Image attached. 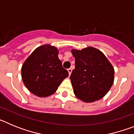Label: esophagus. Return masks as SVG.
Instances as JSON below:
<instances>
[{
    "label": "esophagus",
    "instance_id": "esophagus-1",
    "mask_svg": "<svg viewBox=\"0 0 134 134\" xmlns=\"http://www.w3.org/2000/svg\"><path fill=\"white\" fill-rule=\"evenodd\" d=\"M72 68H68V74H69V75H70L71 74V73H72Z\"/></svg>",
    "mask_w": 134,
    "mask_h": 134
}]
</instances>
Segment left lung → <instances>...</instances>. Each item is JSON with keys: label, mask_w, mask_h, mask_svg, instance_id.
<instances>
[{"label": "left lung", "mask_w": 134, "mask_h": 134, "mask_svg": "<svg viewBox=\"0 0 134 134\" xmlns=\"http://www.w3.org/2000/svg\"><path fill=\"white\" fill-rule=\"evenodd\" d=\"M75 69L70 79L75 96L85 103L102 99L114 82V68L105 54L93 47L72 49Z\"/></svg>", "instance_id": "8db88e82"}]
</instances>
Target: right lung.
Masks as SVG:
<instances>
[{
    "label": "right lung",
    "instance_id": "add662e5",
    "mask_svg": "<svg viewBox=\"0 0 134 134\" xmlns=\"http://www.w3.org/2000/svg\"><path fill=\"white\" fill-rule=\"evenodd\" d=\"M55 46H39L29 55L21 68V77L26 88L39 97L54 94L62 80L68 76L58 58Z\"/></svg>",
    "mask_w": 134,
    "mask_h": 134
}]
</instances>
